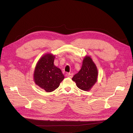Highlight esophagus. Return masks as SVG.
<instances>
[{
  "label": "esophagus",
  "instance_id": "obj_1",
  "mask_svg": "<svg viewBox=\"0 0 133 133\" xmlns=\"http://www.w3.org/2000/svg\"><path fill=\"white\" fill-rule=\"evenodd\" d=\"M66 76H67V78H72V77H73V73H67L66 74Z\"/></svg>",
  "mask_w": 133,
  "mask_h": 133
}]
</instances>
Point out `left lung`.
I'll list each match as a JSON object with an SVG mask.
<instances>
[{"mask_svg":"<svg viewBox=\"0 0 133 133\" xmlns=\"http://www.w3.org/2000/svg\"><path fill=\"white\" fill-rule=\"evenodd\" d=\"M98 71L97 67L89 55L85 56L80 71L73 76L72 80L77 87L84 91H89L97 81Z\"/></svg>","mask_w":133,"mask_h":133,"instance_id":"8db88e82","label":"left lung"}]
</instances>
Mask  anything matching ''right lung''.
Masks as SVG:
<instances>
[{
	"instance_id": "right-lung-1",
	"label": "right lung",
	"mask_w": 133,
	"mask_h": 133,
	"mask_svg": "<svg viewBox=\"0 0 133 133\" xmlns=\"http://www.w3.org/2000/svg\"><path fill=\"white\" fill-rule=\"evenodd\" d=\"M55 55L49 53L44 54L37 62L33 73L36 85L51 92L58 88L65 78L61 69L54 64Z\"/></svg>"
}]
</instances>
